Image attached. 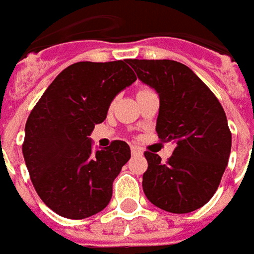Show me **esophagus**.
<instances>
[{
    "instance_id": "34e87169",
    "label": "esophagus",
    "mask_w": 254,
    "mask_h": 254,
    "mask_svg": "<svg viewBox=\"0 0 254 254\" xmlns=\"http://www.w3.org/2000/svg\"><path fill=\"white\" fill-rule=\"evenodd\" d=\"M130 152H132L133 156H141V155H143L141 148H138L136 145H132V147H130Z\"/></svg>"
}]
</instances>
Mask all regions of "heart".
Instances as JSON below:
<instances>
[{
  "label": "heart",
  "instance_id": "heart-1",
  "mask_svg": "<svg viewBox=\"0 0 254 254\" xmlns=\"http://www.w3.org/2000/svg\"><path fill=\"white\" fill-rule=\"evenodd\" d=\"M141 91H144V89H141Z\"/></svg>",
  "mask_w": 254,
  "mask_h": 254
}]
</instances>
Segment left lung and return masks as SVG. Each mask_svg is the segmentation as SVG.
<instances>
[{
  "mask_svg": "<svg viewBox=\"0 0 254 254\" xmlns=\"http://www.w3.org/2000/svg\"><path fill=\"white\" fill-rule=\"evenodd\" d=\"M137 77L159 95L156 132L176 148L166 163L145 152L143 190L149 201L173 213L207 204L218 189L231 151L223 107L191 69L171 60H129Z\"/></svg>",
  "mask_w": 254,
  "mask_h": 254,
  "instance_id": "1",
  "label": "left lung"
}]
</instances>
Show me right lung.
<instances>
[{
  "mask_svg": "<svg viewBox=\"0 0 254 254\" xmlns=\"http://www.w3.org/2000/svg\"><path fill=\"white\" fill-rule=\"evenodd\" d=\"M129 60L76 63L54 78L25 124L23 155L38 196L67 219H85L107 207L113 182L130 159L125 141L92 151L88 137L110 103L136 81Z\"/></svg>",
  "mask_w": 254,
  "mask_h": 254,
  "instance_id": "obj_1",
  "label": "right lung"
}]
</instances>
